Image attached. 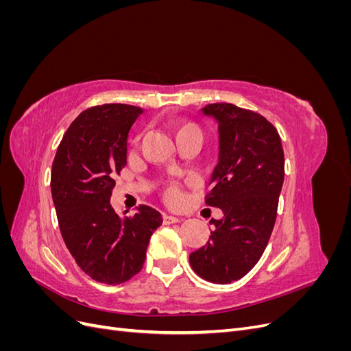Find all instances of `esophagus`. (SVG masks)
<instances>
[{
  "label": "esophagus",
  "mask_w": 351,
  "mask_h": 351,
  "mask_svg": "<svg viewBox=\"0 0 351 351\" xmlns=\"http://www.w3.org/2000/svg\"><path fill=\"white\" fill-rule=\"evenodd\" d=\"M180 219L177 218V217H173V215H164L162 217V222L165 226H168V224H174V222H178Z\"/></svg>",
  "instance_id": "obj_1"
}]
</instances>
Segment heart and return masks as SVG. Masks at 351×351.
I'll return each mask as SVG.
<instances>
[{"instance_id": "heart-1", "label": "heart", "mask_w": 351, "mask_h": 351, "mask_svg": "<svg viewBox=\"0 0 351 351\" xmlns=\"http://www.w3.org/2000/svg\"><path fill=\"white\" fill-rule=\"evenodd\" d=\"M173 130L176 133V137H180L182 134L190 133V132H197L200 133L199 127L195 123L190 121H174L173 123ZM165 200L169 202V204H177V202L182 199V190H180L178 184L176 183H169L164 192Z\"/></svg>"}]
</instances>
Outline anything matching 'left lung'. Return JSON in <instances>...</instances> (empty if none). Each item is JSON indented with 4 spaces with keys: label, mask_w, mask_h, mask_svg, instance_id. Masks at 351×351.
I'll use <instances>...</instances> for the list:
<instances>
[{
    "label": "left lung",
    "mask_w": 351,
    "mask_h": 351,
    "mask_svg": "<svg viewBox=\"0 0 351 351\" xmlns=\"http://www.w3.org/2000/svg\"><path fill=\"white\" fill-rule=\"evenodd\" d=\"M202 111L214 117L219 130V161L205 204L219 208L224 218L209 221L208 243L189 261L204 280L230 284L258 263L269 241L284 182V151L277 129L258 112L227 102Z\"/></svg>",
    "instance_id": "left-lung-1"
}]
</instances>
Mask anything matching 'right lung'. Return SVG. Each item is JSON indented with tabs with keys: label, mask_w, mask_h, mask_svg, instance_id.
I'll return each mask as SVG.
<instances>
[{
	"label": "right lung",
	"mask_w": 351,
	"mask_h": 351,
	"mask_svg": "<svg viewBox=\"0 0 351 351\" xmlns=\"http://www.w3.org/2000/svg\"><path fill=\"white\" fill-rule=\"evenodd\" d=\"M143 110L104 104L84 110L62 136L51 169V193L69 252L95 281L117 285L139 272L161 214L141 205L120 217L110 199L127 162V136Z\"/></svg>",
	"instance_id": "obj_1"
}]
</instances>
